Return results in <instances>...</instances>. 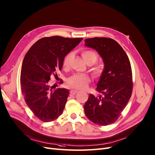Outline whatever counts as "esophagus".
<instances>
[{
	"label": "esophagus",
	"instance_id": "34e87169",
	"mask_svg": "<svg viewBox=\"0 0 155 155\" xmlns=\"http://www.w3.org/2000/svg\"><path fill=\"white\" fill-rule=\"evenodd\" d=\"M78 91H77V90H71L70 91V94H71V95H75V94H76Z\"/></svg>",
	"mask_w": 155,
	"mask_h": 155
}]
</instances>
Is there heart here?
Masks as SVG:
<instances>
[{
	"mask_svg": "<svg viewBox=\"0 0 155 155\" xmlns=\"http://www.w3.org/2000/svg\"><path fill=\"white\" fill-rule=\"evenodd\" d=\"M71 54L67 55L64 59L63 65L64 67H68L70 64V61L71 58ZM82 56L85 62L88 64H92L95 63L98 58L97 54L91 50H85L82 52ZM94 75L98 77L103 73V68L100 66H97L92 70ZM90 82L89 78L85 75L82 74H76L70 77L67 80V85L73 89H84L86 88L87 85Z\"/></svg>",
	"mask_w": 155,
	"mask_h": 155,
	"instance_id": "obj_1",
	"label": "heart"
}]
</instances>
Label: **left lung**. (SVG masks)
Returning a JSON list of instances; mask_svg holds the SVG:
<instances>
[{
  "instance_id": "obj_1",
  "label": "left lung",
  "mask_w": 155,
  "mask_h": 155,
  "mask_svg": "<svg viewBox=\"0 0 155 155\" xmlns=\"http://www.w3.org/2000/svg\"><path fill=\"white\" fill-rule=\"evenodd\" d=\"M85 45L97 51L104 64L96 87V91L103 96L97 97L89 94L84 105L85 115L96 124L110 125L118 118L132 95L129 59L120 44L110 38H87Z\"/></svg>"
}]
</instances>
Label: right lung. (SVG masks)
<instances>
[{
    "mask_svg": "<svg viewBox=\"0 0 155 155\" xmlns=\"http://www.w3.org/2000/svg\"><path fill=\"white\" fill-rule=\"evenodd\" d=\"M82 38L44 37L33 44L24 58L20 77L25 101L35 116L44 122L57 119L63 113L69 91L53 89L51 76L61 70L64 57Z\"/></svg>",
    "mask_w": 155,
    "mask_h": 155,
    "instance_id": "obj_1",
    "label": "right lung"
}]
</instances>
